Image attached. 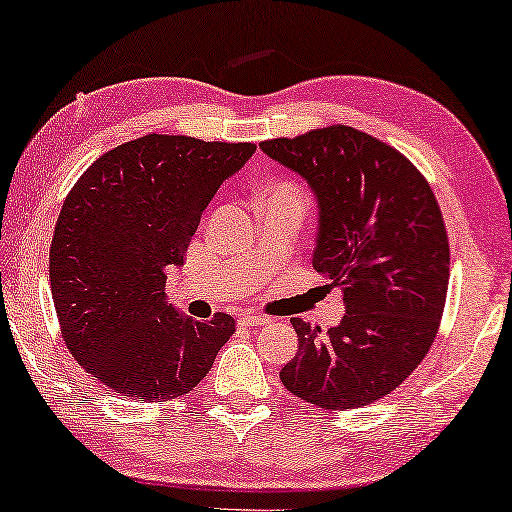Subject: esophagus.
<instances>
[{
	"mask_svg": "<svg viewBox=\"0 0 512 512\" xmlns=\"http://www.w3.org/2000/svg\"><path fill=\"white\" fill-rule=\"evenodd\" d=\"M238 321H240L242 326H265V324H272L270 317L254 315V312H245V315H240Z\"/></svg>",
	"mask_w": 512,
	"mask_h": 512,
	"instance_id": "esophagus-1",
	"label": "esophagus"
}]
</instances>
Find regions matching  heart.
<instances>
[{"label":"heart","instance_id":"b5f03b06","mask_svg":"<svg viewBox=\"0 0 512 512\" xmlns=\"http://www.w3.org/2000/svg\"><path fill=\"white\" fill-rule=\"evenodd\" d=\"M267 197H288V200L301 204L303 202V195L301 191L294 184L288 182H281V184H274L270 191H267Z\"/></svg>","mask_w":512,"mask_h":512}]
</instances>
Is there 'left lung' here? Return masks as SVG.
Returning <instances> with one entry per match:
<instances>
[{
  "mask_svg": "<svg viewBox=\"0 0 512 512\" xmlns=\"http://www.w3.org/2000/svg\"><path fill=\"white\" fill-rule=\"evenodd\" d=\"M261 150L315 193L312 265L346 308L328 333L292 319L299 348L283 387L321 409L371 405L414 373L441 324L450 245L436 197L405 155L348 125Z\"/></svg>",
  "mask_w": 512,
  "mask_h": 512,
  "instance_id": "left-lung-1",
  "label": "left lung"
}]
</instances>
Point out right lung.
<instances>
[{
	"instance_id": "add662e5",
	"label": "right lung",
	"mask_w": 512,
	"mask_h": 512,
	"mask_svg": "<svg viewBox=\"0 0 512 512\" xmlns=\"http://www.w3.org/2000/svg\"><path fill=\"white\" fill-rule=\"evenodd\" d=\"M254 143L146 134L89 166L58 215L49 279L69 353L121 396L164 402L200 384L236 330L231 315H179L166 272Z\"/></svg>"
}]
</instances>
